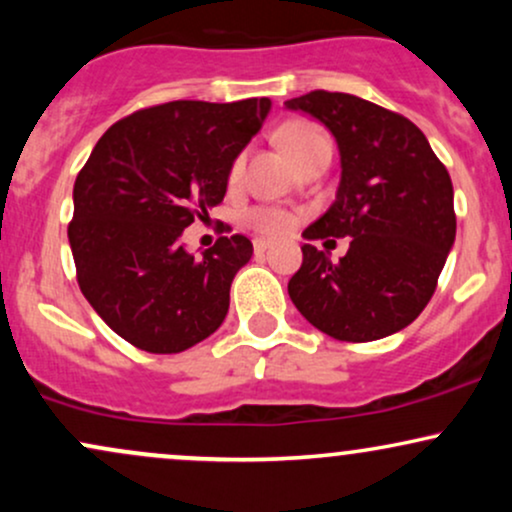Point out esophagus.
Instances as JSON below:
<instances>
[{"instance_id": "obj_1", "label": "esophagus", "mask_w": 512, "mask_h": 512, "mask_svg": "<svg viewBox=\"0 0 512 512\" xmlns=\"http://www.w3.org/2000/svg\"><path fill=\"white\" fill-rule=\"evenodd\" d=\"M252 248H255V255H264V252L272 248V243H269V240H264V238H255V240H252Z\"/></svg>"}]
</instances>
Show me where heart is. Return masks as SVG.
<instances>
[{"instance_id": "heart-1", "label": "heart", "mask_w": 512, "mask_h": 512, "mask_svg": "<svg viewBox=\"0 0 512 512\" xmlns=\"http://www.w3.org/2000/svg\"><path fill=\"white\" fill-rule=\"evenodd\" d=\"M279 142L286 149V154L293 158V163H298L305 154H310L315 146L327 144V137L320 127L313 125V122L291 120L279 129ZM240 168H243V156L236 158L231 173L238 175ZM245 223H248L250 228H255L257 233H262V236H284L291 228L293 219L289 211L284 209L255 207L245 214Z\"/></svg>"}]
</instances>
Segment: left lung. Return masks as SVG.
I'll use <instances>...</instances> for the list:
<instances>
[{
    "label": "left lung",
    "instance_id": "8db88e82",
    "mask_svg": "<svg viewBox=\"0 0 512 512\" xmlns=\"http://www.w3.org/2000/svg\"><path fill=\"white\" fill-rule=\"evenodd\" d=\"M286 108L320 120L342 156L337 199L303 236L351 238L339 262L303 245L291 301L339 342L390 337L431 301L455 243L448 170L414 122L351 93L310 91Z\"/></svg>",
    "mask_w": 512,
    "mask_h": 512
}]
</instances>
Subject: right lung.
<instances>
[{"mask_svg": "<svg viewBox=\"0 0 512 512\" xmlns=\"http://www.w3.org/2000/svg\"><path fill=\"white\" fill-rule=\"evenodd\" d=\"M272 101H173L122 117L74 182L69 245L76 281L105 325L149 354H180L221 327L245 236L192 255L178 243L223 202L233 161Z\"/></svg>", "mask_w": 512, "mask_h": 512, "instance_id": "obj_1", "label": "right lung"}]
</instances>
